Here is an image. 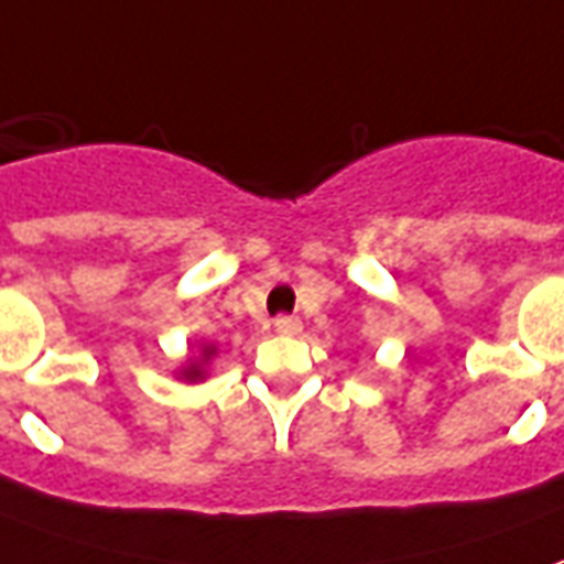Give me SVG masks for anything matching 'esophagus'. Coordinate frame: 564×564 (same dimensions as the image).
Instances as JSON below:
<instances>
[{
    "mask_svg": "<svg viewBox=\"0 0 564 564\" xmlns=\"http://www.w3.org/2000/svg\"><path fill=\"white\" fill-rule=\"evenodd\" d=\"M274 332H278V335H299V332H302V323H299V316H278V319H274Z\"/></svg>",
    "mask_w": 564,
    "mask_h": 564,
    "instance_id": "1",
    "label": "esophagus"
}]
</instances>
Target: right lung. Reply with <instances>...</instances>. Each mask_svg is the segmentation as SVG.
Segmentation results:
<instances>
[{
	"instance_id": "1",
	"label": "right lung",
	"mask_w": 564,
	"mask_h": 564,
	"mask_svg": "<svg viewBox=\"0 0 564 564\" xmlns=\"http://www.w3.org/2000/svg\"><path fill=\"white\" fill-rule=\"evenodd\" d=\"M208 356H212V349H206V358ZM199 373H203L199 367H191V370H187V377H191V379H199Z\"/></svg>"
}]
</instances>
